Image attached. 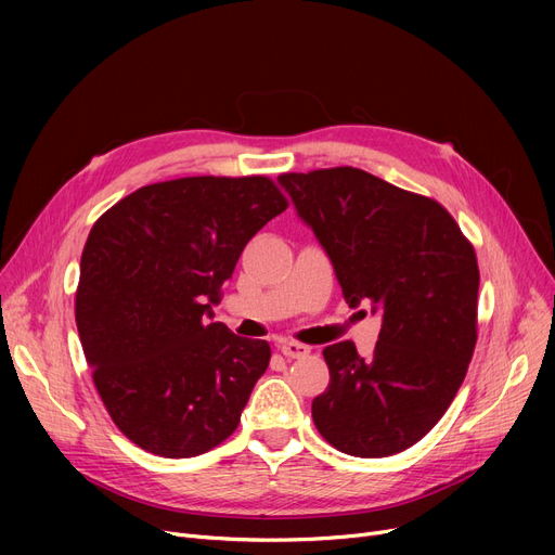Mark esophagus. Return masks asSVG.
Masks as SVG:
<instances>
[{"mask_svg":"<svg viewBox=\"0 0 555 555\" xmlns=\"http://www.w3.org/2000/svg\"><path fill=\"white\" fill-rule=\"evenodd\" d=\"M279 351H281L285 358L295 360V358H306V356L310 353V346H306V344H301V341H281Z\"/></svg>","mask_w":555,"mask_h":555,"instance_id":"esophagus-1","label":"esophagus"}]
</instances>
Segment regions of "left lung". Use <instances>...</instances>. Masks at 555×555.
<instances>
[{
    "mask_svg": "<svg viewBox=\"0 0 555 555\" xmlns=\"http://www.w3.org/2000/svg\"><path fill=\"white\" fill-rule=\"evenodd\" d=\"M279 182L333 260L346 304L383 314L371 358L348 339L324 348L331 383L312 400L319 434L364 459L412 448L441 421L475 353V247L439 202L353 166Z\"/></svg>",
    "mask_w": 555,
    "mask_h": 555,
    "instance_id": "1",
    "label": "left lung"
}]
</instances>
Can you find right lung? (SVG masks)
<instances>
[{
	"label": "right lung",
	"mask_w": 555,
	"mask_h": 555,
	"mask_svg": "<svg viewBox=\"0 0 555 555\" xmlns=\"http://www.w3.org/2000/svg\"><path fill=\"white\" fill-rule=\"evenodd\" d=\"M285 209L262 175H202L141 186L94 222L76 326L109 418L141 450L189 459L238 427L270 344L207 314L245 245Z\"/></svg>",
	"instance_id": "1"
}]
</instances>
